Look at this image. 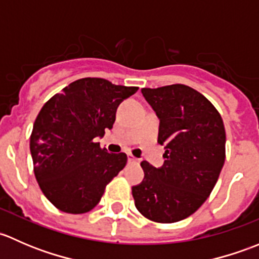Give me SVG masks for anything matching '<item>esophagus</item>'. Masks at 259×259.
<instances>
[{"label":"esophagus","instance_id":"34e87169","mask_svg":"<svg viewBox=\"0 0 259 259\" xmlns=\"http://www.w3.org/2000/svg\"><path fill=\"white\" fill-rule=\"evenodd\" d=\"M127 160H129V163H138V161H139V159H137L135 158L134 155H133V154H127Z\"/></svg>","mask_w":259,"mask_h":259}]
</instances>
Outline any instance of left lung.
Here are the masks:
<instances>
[{
    "label": "left lung",
    "mask_w": 259,
    "mask_h": 259,
    "mask_svg": "<svg viewBox=\"0 0 259 259\" xmlns=\"http://www.w3.org/2000/svg\"><path fill=\"white\" fill-rule=\"evenodd\" d=\"M160 120L163 166L142 161L144 179L133 187L137 209L153 222L174 223L207 200L226 159V130L213 104L182 83L142 89Z\"/></svg>",
    "instance_id": "1"
}]
</instances>
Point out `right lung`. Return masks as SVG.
<instances>
[{"mask_svg": "<svg viewBox=\"0 0 259 259\" xmlns=\"http://www.w3.org/2000/svg\"><path fill=\"white\" fill-rule=\"evenodd\" d=\"M137 91V86L85 77L42 106L31 133L30 150L36 180L57 209L90 211L126 165V154L108 153L94 139L113 127L119 104Z\"/></svg>", "mask_w": 259, "mask_h": 259, "instance_id": "add662e5", "label": "right lung"}]
</instances>
